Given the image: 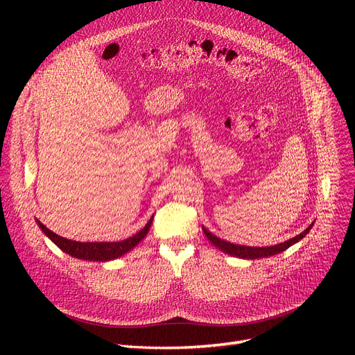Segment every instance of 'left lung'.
I'll return each instance as SVG.
<instances>
[{
  "label": "left lung",
  "instance_id": "1",
  "mask_svg": "<svg viewBox=\"0 0 355 355\" xmlns=\"http://www.w3.org/2000/svg\"><path fill=\"white\" fill-rule=\"evenodd\" d=\"M312 226H313V223H312L309 227H306L301 234H297V236L284 241V243H279V245H275V246H268V248H252V246L234 245V243H230V241H226V240H223V239L214 236L206 227H202V232H204V234L207 236V239L211 241V243L216 248H218L221 252H225V253H227L230 256L240 257V259H262V257H269V256L281 253V252L286 250L288 248H291L292 245L297 243V241L302 240L309 233Z\"/></svg>",
  "mask_w": 355,
  "mask_h": 355
}]
</instances>
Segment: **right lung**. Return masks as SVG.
Segmentation results:
<instances>
[{"label":"right lung","instance_id":"1","mask_svg":"<svg viewBox=\"0 0 355 355\" xmlns=\"http://www.w3.org/2000/svg\"><path fill=\"white\" fill-rule=\"evenodd\" d=\"M154 216L149 218V221L142 227L138 233L134 236H130L125 240L121 241H76V240H70L66 237H62L59 234H55L50 229H47L42 221L35 220L37 225L42 229V232L53 241V243L62 249L64 253L82 259V260H93V262H107V260H114L129 250H132L139 241L148 234L149 227H151Z\"/></svg>","mask_w":355,"mask_h":355}]
</instances>
